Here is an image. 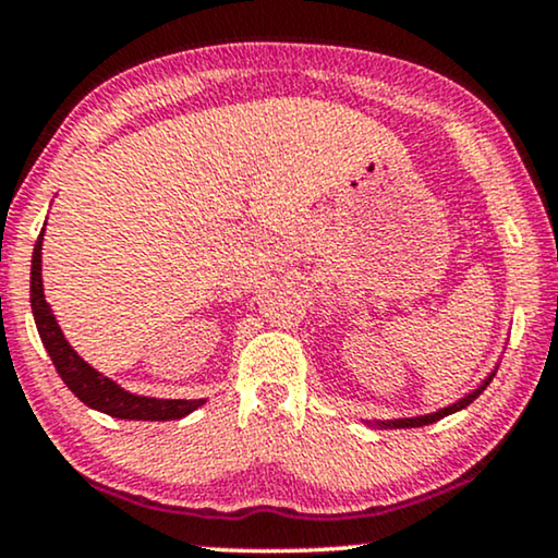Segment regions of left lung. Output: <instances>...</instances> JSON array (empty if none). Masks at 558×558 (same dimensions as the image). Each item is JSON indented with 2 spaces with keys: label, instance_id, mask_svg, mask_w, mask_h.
<instances>
[{
  "label": "left lung",
  "instance_id": "8db88e82",
  "mask_svg": "<svg viewBox=\"0 0 558 558\" xmlns=\"http://www.w3.org/2000/svg\"><path fill=\"white\" fill-rule=\"evenodd\" d=\"M495 373L497 371H492L489 376H486L482 384L476 386L474 391H469L466 397L463 399H458L456 404H450V407H442V409H437V412H433V414H420V417H404V420H373V422H368V425H378V427H425V425H433V422H437V420H442V417H448V414H453V412H461V409H466L471 401H474L478 393H482L486 386L492 384V378H495Z\"/></svg>",
  "mask_w": 558,
  "mask_h": 558
}]
</instances>
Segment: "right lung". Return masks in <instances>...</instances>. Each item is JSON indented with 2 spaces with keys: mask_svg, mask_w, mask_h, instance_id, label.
<instances>
[{
  "mask_svg": "<svg viewBox=\"0 0 558 558\" xmlns=\"http://www.w3.org/2000/svg\"><path fill=\"white\" fill-rule=\"evenodd\" d=\"M44 234L46 227L40 231L38 242L33 250V265H31V306L35 316V327H38L44 348L51 355V361L59 371L63 384L72 389V393L80 401H84L89 409L110 414L118 420H144V422H165V420H182L197 407L206 404V399H157V397H138V393L125 391L116 380L102 376L92 365L80 357L72 344L56 322L51 312V303L46 301L44 293V265H40V255H44Z\"/></svg>",
  "mask_w": 558,
  "mask_h": 558,
  "instance_id": "obj_1",
  "label": "right lung"
}]
</instances>
